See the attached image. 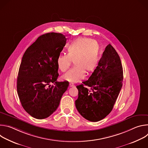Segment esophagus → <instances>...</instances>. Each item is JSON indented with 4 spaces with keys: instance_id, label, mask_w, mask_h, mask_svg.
I'll return each mask as SVG.
<instances>
[{
    "instance_id": "esophagus-1",
    "label": "esophagus",
    "mask_w": 148,
    "mask_h": 148,
    "mask_svg": "<svg viewBox=\"0 0 148 148\" xmlns=\"http://www.w3.org/2000/svg\"><path fill=\"white\" fill-rule=\"evenodd\" d=\"M69 86H70V87H74V86H75L74 84L73 83H71V82H70V83L69 84Z\"/></svg>"
}]
</instances>
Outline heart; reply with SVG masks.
<instances>
[{
	"instance_id": "b5f03b06",
	"label": "heart",
	"mask_w": 148,
	"mask_h": 148,
	"mask_svg": "<svg viewBox=\"0 0 148 148\" xmlns=\"http://www.w3.org/2000/svg\"><path fill=\"white\" fill-rule=\"evenodd\" d=\"M67 54L60 55L57 60L58 69L66 71L73 60V68L62 76V79L76 82L85 76L86 71H93L99 62V50L97 42L86 37H79L72 41L67 47Z\"/></svg>"
}]
</instances>
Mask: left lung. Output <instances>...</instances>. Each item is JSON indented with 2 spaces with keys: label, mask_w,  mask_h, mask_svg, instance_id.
<instances>
[{
  "label": "left lung",
  "mask_w": 148,
  "mask_h": 148,
  "mask_svg": "<svg viewBox=\"0 0 148 148\" xmlns=\"http://www.w3.org/2000/svg\"><path fill=\"white\" fill-rule=\"evenodd\" d=\"M123 69L120 57L110 44L88 80L76 87L78 97L75 107L84 118L97 122L112 110L122 86Z\"/></svg>",
  "instance_id": "left-lung-1"
}]
</instances>
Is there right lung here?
Instances as JSON below:
<instances>
[{
	"instance_id": "obj_1",
	"label": "right lung",
	"mask_w": 148,
	"mask_h": 148,
	"mask_svg": "<svg viewBox=\"0 0 148 148\" xmlns=\"http://www.w3.org/2000/svg\"><path fill=\"white\" fill-rule=\"evenodd\" d=\"M66 41L61 33L43 34L22 57L17 79V94L24 110L36 119L46 118L57 110L69 86L67 81H57V60ZM51 83L55 85L51 86Z\"/></svg>"
}]
</instances>
